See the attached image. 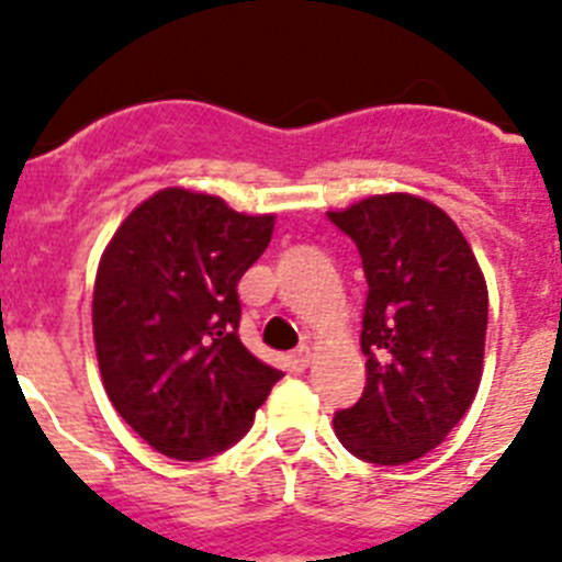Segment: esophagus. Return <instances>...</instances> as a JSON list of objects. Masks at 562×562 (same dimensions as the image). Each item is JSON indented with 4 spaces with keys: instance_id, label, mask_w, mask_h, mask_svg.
<instances>
[{
    "instance_id": "obj_1",
    "label": "esophagus",
    "mask_w": 562,
    "mask_h": 562,
    "mask_svg": "<svg viewBox=\"0 0 562 562\" xmlns=\"http://www.w3.org/2000/svg\"><path fill=\"white\" fill-rule=\"evenodd\" d=\"M288 367H291L293 372H305V369L311 367V352H307V347H300L296 352H291V356H288Z\"/></svg>"
}]
</instances>
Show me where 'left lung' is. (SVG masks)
<instances>
[{
  "instance_id": "obj_1",
  "label": "left lung",
  "mask_w": 562,
  "mask_h": 562,
  "mask_svg": "<svg viewBox=\"0 0 562 562\" xmlns=\"http://www.w3.org/2000/svg\"><path fill=\"white\" fill-rule=\"evenodd\" d=\"M327 218L352 237L367 274V386L333 417L352 457L406 464L437 448L479 392L487 285L459 226L408 193L372 195Z\"/></svg>"
}]
</instances>
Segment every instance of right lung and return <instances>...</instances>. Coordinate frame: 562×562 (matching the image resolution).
<instances>
[{
	"mask_svg": "<svg viewBox=\"0 0 562 562\" xmlns=\"http://www.w3.org/2000/svg\"><path fill=\"white\" fill-rule=\"evenodd\" d=\"M271 232L274 215L168 187L100 257L92 327L105 394L165 457L195 462L232 448L282 378L237 336V282Z\"/></svg>",
	"mask_w": 562,
	"mask_h": 562,
	"instance_id": "right-lung-1",
	"label": "right lung"
}]
</instances>
